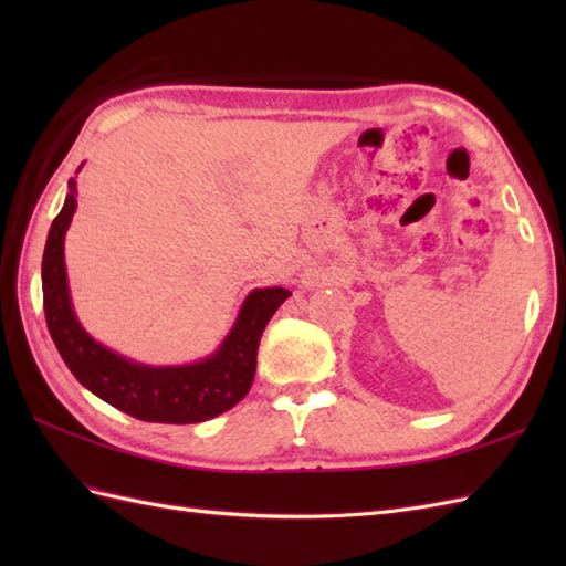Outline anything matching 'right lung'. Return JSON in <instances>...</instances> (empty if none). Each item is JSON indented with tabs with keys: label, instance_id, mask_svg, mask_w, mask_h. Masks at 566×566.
<instances>
[{
	"label": "right lung",
	"instance_id": "obj_1",
	"mask_svg": "<svg viewBox=\"0 0 566 566\" xmlns=\"http://www.w3.org/2000/svg\"><path fill=\"white\" fill-rule=\"evenodd\" d=\"M67 189L63 209L48 231L41 264L45 323L67 369L102 401L148 423H201L233 408L250 391L255 377L264 326L292 292L284 286L252 290L221 345L197 363L146 365L118 355L84 331L72 306L65 233L77 209L75 177Z\"/></svg>",
	"mask_w": 566,
	"mask_h": 566
}]
</instances>
